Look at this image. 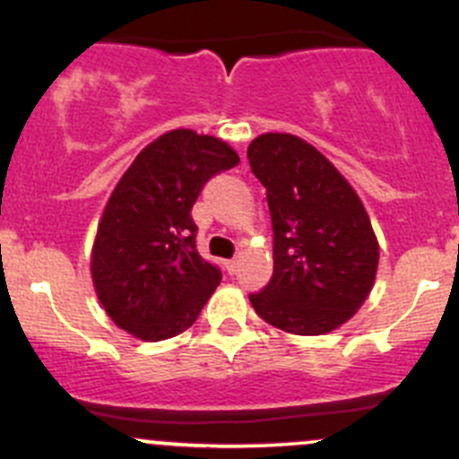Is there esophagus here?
Masks as SVG:
<instances>
[{
    "label": "esophagus",
    "instance_id": "1",
    "mask_svg": "<svg viewBox=\"0 0 459 459\" xmlns=\"http://www.w3.org/2000/svg\"><path fill=\"white\" fill-rule=\"evenodd\" d=\"M238 259H226L224 262V266H226V271H229V275H235V273H238Z\"/></svg>",
    "mask_w": 459,
    "mask_h": 459
}]
</instances>
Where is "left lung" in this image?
Listing matches in <instances>:
<instances>
[{"label":"left lung","mask_w":459,"mask_h":459,"mask_svg":"<svg viewBox=\"0 0 459 459\" xmlns=\"http://www.w3.org/2000/svg\"><path fill=\"white\" fill-rule=\"evenodd\" d=\"M266 188L273 277L253 308L295 335H324L353 317L373 289L379 248L358 193L308 142L266 133L248 146Z\"/></svg>","instance_id":"1"}]
</instances>
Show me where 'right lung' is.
Returning a JSON list of instances; mask_svg holds the SVG:
<instances>
[{"label":"right lung","instance_id":"1","mask_svg":"<svg viewBox=\"0 0 459 459\" xmlns=\"http://www.w3.org/2000/svg\"><path fill=\"white\" fill-rule=\"evenodd\" d=\"M239 164L226 142L178 128L148 143L110 195L92 247V281L110 319L143 342L195 322L221 271L197 253L202 188Z\"/></svg>","mask_w":459,"mask_h":459}]
</instances>
